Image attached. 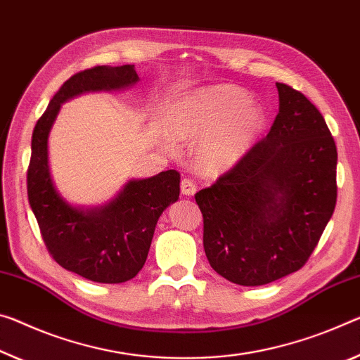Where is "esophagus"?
Here are the masks:
<instances>
[{"instance_id": "obj_1", "label": "esophagus", "mask_w": 360, "mask_h": 360, "mask_svg": "<svg viewBox=\"0 0 360 360\" xmlns=\"http://www.w3.org/2000/svg\"><path fill=\"white\" fill-rule=\"evenodd\" d=\"M195 192H197V186H195V182H193L192 179L184 178V179L181 181V193H182V195L191 197Z\"/></svg>"}]
</instances>
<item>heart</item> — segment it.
I'll list each match as a JSON object with an SVG mask.
<instances>
[{"label": "heart", "mask_w": 360, "mask_h": 360, "mask_svg": "<svg viewBox=\"0 0 360 360\" xmlns=\"http://www.w3.org/2000/svg\"><path fill=\"white\" fill-rule=\"evenodd\" d=\"M176 136L200 141L197 162L211 174L240 163L266 127L264 108L236 84H213L176 102L171 117Z\"/></svg>", "instance_id": "b5f03b06"}]
</instances>
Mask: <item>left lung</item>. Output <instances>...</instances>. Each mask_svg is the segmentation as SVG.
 <instances>
[{"label":"left lung","instance_id":"obj_1","mask_svg":"<svg viewBox=\"0 0 360 360\" xmlns=\"http://www.w3.org/2000/svg\"><path fill=\"white\" fill-rule=\"evenodd\" d=\"M271 131L240 163L195 193L213 269L258 287L301 269L336 205L335 141L300 91L277 83Z\"/></svg>","mask_w":360,"mask_h":360}]
</instances>
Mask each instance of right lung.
Instances as JSON below:
<instances>
[{
	"mask_svg": "<svg viewBox=\"0 0 360 360\" xmlns=\"http://www.w3.org/2000/svg\"><path fill=\"white\" fill-rule=\"evenodd\" d=\"M139 82L134 65H99L70 77L51 99L32 136L27 173L30 208L48 252L64 269L99 283L138 276L149 255L157 221L179 198V173L131 179L101 207H77L57 191L49 168V133L60 105L86 93H110Z\"/></svg>",
	"mask_w": 360,
	"mask_h": 360,
	"instance_id": "right-lung-1",
	"label": "right lung"
}]
</instances>
